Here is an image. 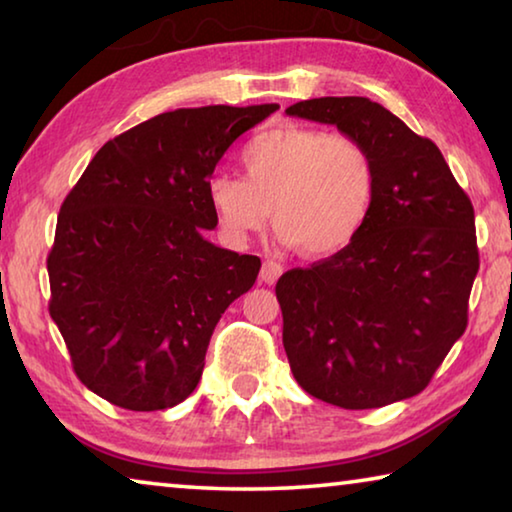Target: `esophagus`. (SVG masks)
I'll list each match as a JSON object with an SVG mask.
<instances>
[{
  "label": "esophagus",
  "mask_w": 512,
  "mask_h": 512,
  "mask_svg": "<svg viewBox=\"0 0 512 512\" xmlns=\"http://www.w3.org/2000/svg\"><path fill=\"white\" fill-rule=\"evenodd\" d=\"M282 275V266L277 262H264L262 271H259V280H262L264 284H275L277 277Z\"/></svg>",
  "instance_id": "obj_1"
}]
</instances>
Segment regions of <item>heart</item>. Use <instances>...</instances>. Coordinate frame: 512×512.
Here are the masks:
<instances>
[{"label":"heart","instance_id":"1","mask_svg":"<svg viewBox=\"0 0 512 512\" xmlns=\"http://www.w3.org/2000/svg\"><path fill=\"white\" fill-rule=\"evenodd\" d=\"M246 178L216 173L207 201L228 241H244L271 210L277 239L302 255L329 257L348 248L375 210L379 173L359 137L284 124L246 144Z\"/></svg>","mask_w":512,"mask_h":512}]
</instances>
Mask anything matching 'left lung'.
<instances>
[{"instance_id": "obj_1", "label": "left lung", "mask_w": 512, "mask_h": 512, "mask_svg": "<svg viewBox=\"0 0 512 512\" xmlns=\"http://www.w3.org/2000/svg\"><path fill=\"white\" fill-rule=\"evenodd\" d=\"M287 115L359 137L379 173L361 235L275 284L293 377L352 411L418 395L467 327L479 271L470 198L438 146L375 101L309 99Z\"/></svg>"}]
</instances>
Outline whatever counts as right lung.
Here are the masks:
<instances>
[{"mask_svg":"<svg viewBox=\"0 0 512 512\" xmlns=\"http://www.w3.org/2000/svg\"><path fill=\"white\" fill-rule=\"evenodd\" d=\"M277 108L162 112L103 144L60 205L49 314L76 377L103 400L162 411L194 393L216 323L262 266L205 239L207 183Z\"/></svg>","mask_w":512,"mask_h":512,"instance_id":"obj_1","label":"right lung"}]
</instances>
